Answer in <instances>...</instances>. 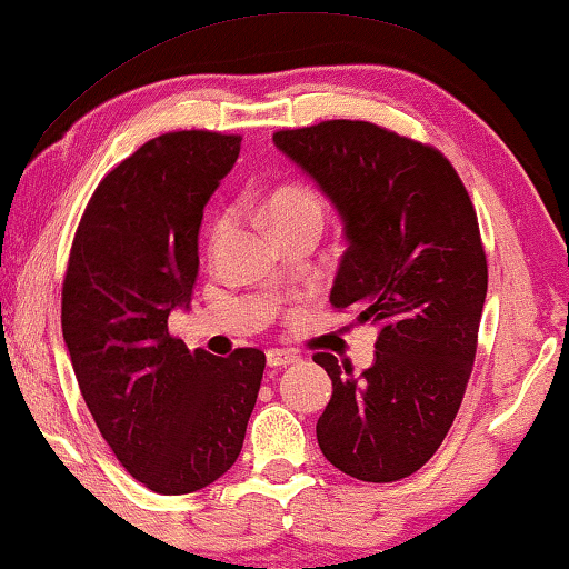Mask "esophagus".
Wrapping results in <instances>:
<instances>
[{
  "label": "esophagus",
  "instance_id": "34e87169",
  "mask_svg": "<svg viewBox=\"0 0 569 569\" xmlns=\"http://www.w3.org/2000/svg\"><path fill=\"white\" fill-rule=\"evenodd\" d=\"M297 361H300V356L292 351H284V348H269L267 351V363L272 366V369H282V366H290Z\"/></svg>",
  "mask_w": 569,
  "mask_h": 569
}]
</instances>
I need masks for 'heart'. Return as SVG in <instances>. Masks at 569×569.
<instances>
[{"label":"heart","mask_w":569,"mask_h":569,"mask_svg":"<svg viewBox=\"0 0 569 569\" xmlns=\"http://www.w3.org/2000/svg\"><path fill=\"white\" fill-rule=\"evenodd\" d=\"M264 213L269 223L274 226V231L292 229L300 223H318L322 226L326 218V200L315 188L300 186V182H290V186H279L264 200ZM221 231V226H216L213 239Z\"/></svg>","instance_id":"b5f03b06"}]
</instances>
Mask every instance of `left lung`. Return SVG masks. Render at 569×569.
Segmentation results:
<instances>
[{
  "label": "left lung",
  "instance_id": "8db88e82",
  "mask_svg": "<svg viewBox=\"0 0 569 569\" xmlns=\"http://www.w3.org/2000/svg\"><path fill=\"white\" fill-rule=\"evenodd\" d=\"M272 139L343 218L330 305L379 326L363 373L312 356L333 381L315 427L322 456L369 483L412 476L442 445L473 371L488 290L476 208L448 157L371 121Z\"/></svg>",
  "mask_w": 569,
  "mask_h": 569
}]
</instances>
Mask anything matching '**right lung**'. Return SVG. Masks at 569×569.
Instances as JSON below:
<instances>
[{
	"label": "right lung",
	"mask_w": 569,
	"mask_h": 569,
	"mask_svg": "<svg viewBox=\"0 0 569 569\" xmlns=\"http://www.w3.org/2000/svg\"><path fill=\"white\" fill-rule=\"evenodd\" d=\"M241 150L239 134L168 132L99 182L78 223L60 322L103 440L139 483L193 493L239 458L267 356H213L172 338L198 277L203 208Z\"/></svg>",
	"instance_id": "right-lung-1"
}]
</instances>
